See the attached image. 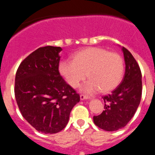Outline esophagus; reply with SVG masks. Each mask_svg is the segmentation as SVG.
I'll return each instance as SVG.
<instances>
[{"mask_svg": "<svg viewBox=\"0 0 155 155\" xmlns=\"http://www.w3.org/2000/svg\"><path fill=\"white\" fill-rule=\"evenodd\" d=\"M80 98H81V100L89 99L90 97L89 96H86V95H84V94H81V95H80Z\"/></svg>", "mask_w": 155, "mask_h": 155, "instance_id": "34e87169", "label": "esophagus"}]
</instances>
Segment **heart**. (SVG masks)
<instances>
[{"label": "heart", "mask_w": 155, "mask_h": 155, "mask_svg": "<svg viewBox=\"0 0 155 155\" xmlns=\"http://www.w3.org/2000/svg\"><path fill=\"white\" fill-rule=\"evenodd\" d=\"M59 71L68 84L77 87L86 77L89 79L81 87L85 93L109 92L121 82L124 60L120 54L99 47H88L78 52L73 61H64Z\"/></svg>", "instance_id": "heart-1"}]
</instances>
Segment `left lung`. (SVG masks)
Listing matches in <instances>:
<instances>
[{"mask_svg": "<svg viewBox=\"0 0 155 155\" xmlns=\"http://www.w3.org/2000/svg\"><path fill=\"white\" fill-rule=\"evenodd\" d=\"M125 61V74L120 85L102 97L105 110L93 117L94 124L106 131H116L125 127L132 119L140 102L142 75L130 52L122 47Z\"/></svg>", "mask_w": 155, "mask_h": 155, "instance_id": "left-lung-1", "label": "left lung"}]
</instances>
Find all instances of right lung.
Wrapping results in <instances>:
<instances>
[{
  "label": "right lung",
  "mask_w": 155,
  "mask_h": 155,
  "mask_svg": "<svg viewBox=\"0 0 155 155\" xmlns=\"http://www.w3.org/2000/svg\"><path fill=\"white\" fill-rule=\"evenodd\" d=\"M62 48L44 46L29 54L19 65L15 94L22 116L43 134H56L67 126L80 95L59 72Z\"/></svg>",
  "instance_id": "1"
}]
</instances>
